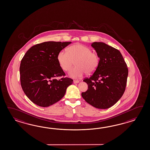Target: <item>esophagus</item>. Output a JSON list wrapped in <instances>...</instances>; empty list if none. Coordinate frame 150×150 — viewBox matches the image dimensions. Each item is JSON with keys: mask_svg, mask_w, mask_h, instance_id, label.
<instances>
[{"mask_svg": "<svg viewBox=\"0 0 150 150\" xmlns=\"http://www.w3.org/2000/svg\"><path fill=\"white\" fill-rule=\"evenodd\" d=\"M73 82L74 83H79L80 81L79 80H74Z\"/></svg>", "mask_w": 150, "mask_h": 150, "instance_id": "34e87169", "label": "esophagus"}]
</instances>
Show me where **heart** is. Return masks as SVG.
I'll use <instances>...</instances> for the list:
<instances>
[{
	"instance_id": "b5f03b06",
	"label": "heart",
	"mask_w": 150,
	"mask_h": 150,
	"mask_svg": "<svg viewBox=\"0 0 150 150\" xmlns=\"http://www.w3.org/2000/svg\"><path fill=\"white\" fill-rule=\"evenodd\" d=\"M59 65L65 71H69L75 62L76 67L70 72L71 77L78 79L85 73L90 75L98 68L100 62L99 55L91 48L82 44H75L68 48L67 51L61 50L57 55Z\"/></svg>"
}]
</instances>
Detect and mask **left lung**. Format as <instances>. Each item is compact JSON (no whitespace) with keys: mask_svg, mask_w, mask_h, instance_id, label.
<instances>
[{"mask_svg":"<svg viewBox=\"0 0 150 150\" xmlns=\"http://www.w3.org/2000/svg\"><path fill=\"white\" fill-rule=\"evenodd\" d=\"M91 47L99 55L98 68L83 81L88 89L81 95L86 102L99 109L115 104L124 94L128 70L120 52L103 42H93Z\"/></svg>","mask_w":150,"mask_h":150,"instance_id":"1","label":"left lung"}]
</instances>
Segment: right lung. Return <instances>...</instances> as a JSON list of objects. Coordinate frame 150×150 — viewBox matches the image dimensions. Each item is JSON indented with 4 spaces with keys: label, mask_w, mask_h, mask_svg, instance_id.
<instances>
[{
    "label": "right lung",
    "mask_w": 150,
    "mask_h": 150,
    "mask_svg": "<svg viewBox=\"0 0 150 150\" xmlns=\"http://www.w3.org/2000/svg\"><path fill=\"white\" fill-rule=\"evenodd\" d=\"M71 42H45L33 46L23 57L19 68L22 89L38 106L46 107L58 102L65 95L73 80L56 77L66 74L57 61L59 52Z\"/></svg>",
    "instance_id": "obj_1"
}]
</instances>
